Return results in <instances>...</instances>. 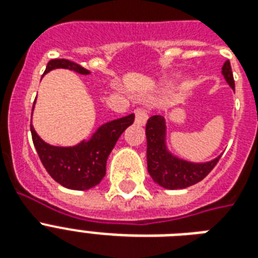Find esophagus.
<instances>
[{"label": "esophagus", "mask_w": 258, "mask_h": 258, "mask_svg": "<svg viewBox=\"0 0 258 258\" xmlns=\"http://www.w3.org/2000/svg\"><path fill=\"white\" fill-rule=\"evenodd\" d=\"M147 111L143 108H137L135 109V123L139 125H145L147 121Z\"/></svg>", "instance_id": "esophagus-1"}]
</instances>
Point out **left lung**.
Segmentation results:
<instances>
[{
	"mask_svg": "<svg viewBox=\"0 0 258 258\" xmlns=\"http://www.w3.org/2000/svg\"><path fill=\"white\" fill-rule=\"evenodd\" d=\"M222 75L229 86L234 89L230 61H225L222 66ZM147 137V170L153 180L159 186L169 190L184 188L202 180L214 169L220 157L209 162L184 161L176 157L167 147L166 141V120L161 115H154L146 124Z\"/></svg>",
	"mask_w": 258,
	"mask_h": 258,
	"instance_id": "8db88e82",
	"label": "left lung"
}]
</instances>
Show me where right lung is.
I'll list each match as a JSON object with an SVG mask.
<instances>
[{
	"label": "right lung",
	"instance_id": "right-lung-1",
	"mask_svg": "<svg viewBox=\"0 0 258 258\" xmlns=\"http://www.w3.org/2000/svg\"><path fill=\"white\" fill-rule=\"evenodd\" d=\"M56 68H66L80 75H89V71L86 68L66 58L50 60L44 74ZM134 119L135 115L130 113L127 116L107 121L101 124L89 139H84L71 147L45 143L38 137L32 124L30 133L41 163L57 183L72 190H88L100 183V180L104 178L108 155L124 130L133 124Z\"/></svg>",
	"mask_w": 258,
	"mask_h": 258
}]
</instances>
